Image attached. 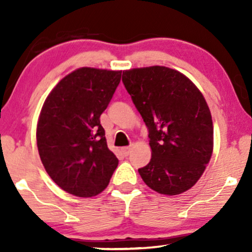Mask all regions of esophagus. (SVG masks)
<instances>
[{
  "label": "esophagus",
  "mask_w": 252,
  "mask_h": 252,
  "mask_svg": "<svg viewBox=\"0 0 252 252\" xmlns=\"http://www.w3.org/2000/svg\"><path fill=\"white\" fill-rule=\"evenodd\" d=\"M130 152H131V148H130V147H124V148H122V153L124 156H129Z\"/></svg>",
  "instance_id": "34e87169"
}]
</instances>
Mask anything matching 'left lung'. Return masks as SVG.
<instances>
[{
  "label": "left lung",
  "mask_w": 252,
  "mask_h": 252,
  "mask_svg": "<svg viewBox=\"0 0 252 252\" xmlns=\"http://www.w3.org/2000/svg\"><path fill=\"white\" fill-rule=\"evenodd\" d=\"M122 82L148 128L152 158L138 169L142 180L161 194L189 189L213 150L212 117L202 94L164 66L123 71Z\"/></svg>",
  "instance_id": "obj_1"
}]
</instances>
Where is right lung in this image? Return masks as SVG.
I'll use <instances>...</instances> for the list:
<instances>
[{
    "label": "right lung",
    "mask_w": 252,
    "mask_h": 252,
    "mask_svg": "<svg viewBox=\"0 0 252 252\" xmlns=\"http://www.w3.org/2000/svg\"><path fill=\"white\" fill-rule=\"evenodd\" d=\"M121 76L122 71L78 68L63 78L43 103L37 150L52 180L70 194H99L117 168L118 158L108 148L99 117Z\"/></svg>",
    "instance_id": "right-lung-1"
}]
</instances>
